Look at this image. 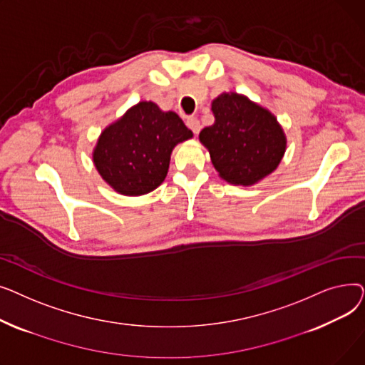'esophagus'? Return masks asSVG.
<instances>
[{
    "instance_id": "34e87169",
    "label": "esophagus",
    "mask_w": 365,
    "mask_h": 365,
    "mask_svg": "<svg viewBox=\"0 0 365 365\" xmlns=\"http://www.w3.org/2000/svg\"><path fill=\"white\" fill-rule=\"evenodd\" d=\"M186 125L192 130L195 134H198L200 133V130H201V124H200V120L197 118V117H189L187 120H186Z\"/></svg>"
}]
</instances>
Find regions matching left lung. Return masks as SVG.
I'll use <instances>...</instances> for the list:
<instances>
[{"label":"left lung","instance_id":"8db88e82","mask_svg":"<svg viewBox=\"0 0 365 365\" xmlns=\"http://www.w3.org/2000/svg\"><path fill=\"white\" fill-rule=\"evenodd\" d=\"M215 124L200 133L219 176L232 185L250 186L281 163L287 139L274 115L238 93L213 101Z\"/></svg>","mask_w":365,"mask_h":365}]
</instances>
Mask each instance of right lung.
<instances>
[{"label": "right lung", "mask_w": 365, "mask_h": 365, "mask_svg": "<svg viewBox=\"0 0 365 365\" xmlns=\"http://www.w3.org/2000/svg\"><path fill=\"white\" fill-rule=\"evenodd\" d=\"M192 136L176 112L139 102L102 131L93 163L117 192L145 195L164 182L171 150Z\"/></svg>", "instance_id": "1"}]
</instances>
